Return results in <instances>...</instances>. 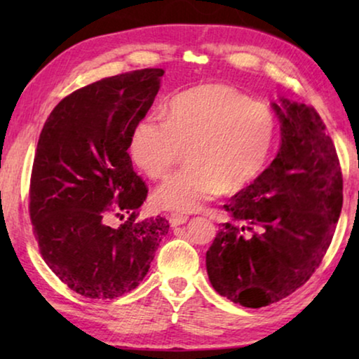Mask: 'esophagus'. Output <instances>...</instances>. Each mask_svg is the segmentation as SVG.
Instances as JSON below:
<instances>
[{"mask_svg":"<svg viewBox=\"0 0 359 359\" xmlns=\"http://www.w3.org/2000/svg\"><path fill=\"white\" fill-rule=\"evenodd\" d=\"M188 222L187 215H180V214H172L171 215V226H180Z\"/></svg>","mask_w":359,"mask_h":359,"instance_id":"esophagus-1","label":"esophagus"}]
</instances>
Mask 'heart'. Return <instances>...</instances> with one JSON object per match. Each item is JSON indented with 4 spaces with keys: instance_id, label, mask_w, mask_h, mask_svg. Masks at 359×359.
I'll return each instance as SVG.
<instances>
[{
    "instance_id": "1",
    "label": "heart",
    "mask_w": 359,
    "mask_h": 359,
    "mask_svg": "<svg viewBox=\"0 0 359 359\" xmlns=\"http://www.w3.org/2000/svg\"><path fill=\"white\" fill-rule=\"evenodd\" d=\"M271 109L223 83L185 90L169 101L165 120L135 126L130 151L149 179H163L187 150L184 171L156 188L161 209L196 212L224 191H239L263 171L274 147Z\"/></svg>"
}]
</instances>
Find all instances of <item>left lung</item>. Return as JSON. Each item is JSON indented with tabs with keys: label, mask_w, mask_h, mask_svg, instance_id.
<instances>
[{
	"label": "left lung",
	"mask_w": 359,
	"mask_h": 359,
	"mask_svg": "<svg viewBox=\"0 0 359 359\" xmlns=\"http://www.w3.org/2000/svg\"><path fill=\"white\" fill-rule=\"evenodd\" d=\"M280 149L223 208L229 223L205 253L212 287L244 307L277 302L306 283L330 247L342 210V172L313 107L278 98Z\"/></svg>",
	"instance_id": "obj_1"
}]
</instances>
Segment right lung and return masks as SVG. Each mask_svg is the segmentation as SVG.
I'll use <instances>...</instances> for the list:
<instances>
[{
    "mask_svg": "<svg viewBox=\"0 0 359 359\" xmlns=\"http://www.w3.org/2000/svg\"><path fill=\"white\" fill-rule=\"evenodd\" d=\"M163 74L137 69L79 88L41 131L29 185L34 238L53 274L85 297L115 299L135 290L168 234L166 218L137 220L149 190L128 154ZM112 215L129 220L112 229Z\"/></svg>",
    "mask_w": 359,
    "mask_h": 359,
    "instance_id": "right-lung-1",
    "label": "right lung"
}]
</instances>
